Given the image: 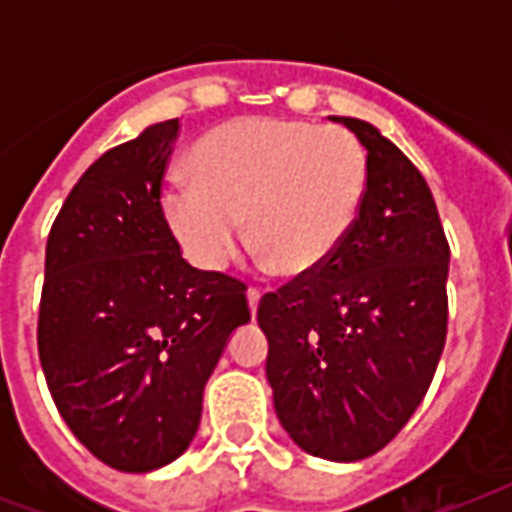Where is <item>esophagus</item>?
<instances>
[{
    "label": "esophagus",
    "mask_w": 512,
    "mask_h": 512,
    "mask_svg": "<svg viewBox=\"0 0 512 512\" xmlns=\"http://www.w3.org/2000/svg\"><path fill=\"white\" fill-rule=\"evenodd\" d=\"M247 300H249V311H252V316H255L257 303H260V289H257V287H249V289H247Z\"/></svg>",
    "instance_id": "34e87169"
}]
</instances>
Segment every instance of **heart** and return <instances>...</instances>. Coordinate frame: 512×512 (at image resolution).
I'll use <instances>...</instances> for the list:
<instances>
[{"mask_svg": "<svg viewBox=\"0 0 512 512\" xmlns=\"http://www.w3.org/2000/svg\"><path fill=\"white\" fill-rule=\"evenodd\" d=\"M193 175L164 185L162 212L196 268H225L249 217L265 257L281 260L287 273H311L353 228L366 188V154L340 127L249 116L196 143Z\"/></svg>", "mask_w": 512, "mask_h": 512, "instance_id": "b5f03b06", "label": "heart"}]
</instances>
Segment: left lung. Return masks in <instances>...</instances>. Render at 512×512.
<instances>
[{
    "instance_id": "left-lung-1",
    "label": "left lung",
    "mask_w": 512,
    "mask_h": 512,
    "mask_svg": "<svg viewBox=\"0 0 512 512\" xmlns=\"http://www.w3.org/2000/svg\"><path fill=\"white\" fill-rule=\"evenodd\" d=\"M332 119L366 148L364 199L335 255L263 295L257 324L289 438L313 457L356 462L398 436L436 374L449 241L401 148L369 122Z\"/></svg>"
}]
</instances>
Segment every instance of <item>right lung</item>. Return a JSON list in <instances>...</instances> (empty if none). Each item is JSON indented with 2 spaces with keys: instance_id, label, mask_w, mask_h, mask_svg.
I'll list each match as a JSON object with an SVG mask.
<instances>
[{
  "instance_id": "right-lung-1",
  "label": "right lung",
  "mask_w": 512,
  "mask_h": 512,
  "mask_svg": "<svg viewBox=\"0 0 512 512\" xmlns=\"http://www.w3.org/2000/svg\"><path fill=\"white\" fill-rule=\"evenodd\" d=\"M180 122L151 124L90 164L47 236L39 361L79 441L108 468L148 473L188 449L201 396L247 284L183 260L162 212Z\"/></svg>"
}]
</instances>
